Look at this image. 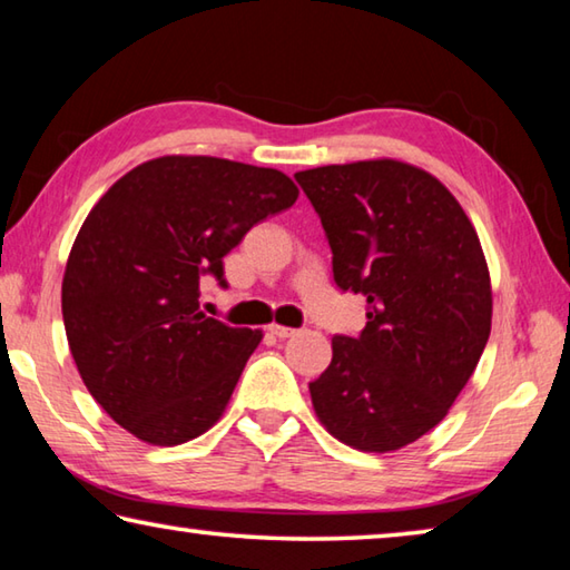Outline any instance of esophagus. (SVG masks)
<instances>
[{"instance_id": "esophagus-1", "label": "esophagus", "mask_w": 570, "mask_h": 570, "mask_svg": "<svg viewBox=\"0 0 570 570\" xmlns=\"http://www.w3.org/2000/svg\"><path fill=\"white\" fill-rule=\"evenodd\" d=\"M268 332H272L276 340H288V336L296 334V330H292V326H282V324H268Z\"/></svg>"}]
</instances>
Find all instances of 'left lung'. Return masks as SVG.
<instances>
[{
    "label": "left lung",
    "mask_w": 570,
    "mask_h": 570,
    "mask_svg": "<svg viewBox=\"0 0 570 570\" xmlns=\"http://www.w3.org/2000/svg\"><path fill=\"white\" fill-rule=\"evenodd\" d=\"M322 218L334 282L366 298L360 336H334L308 384L330 435L394 452L428 435L475 372L493 322V286L458 198L412 163L372 158L298 170Z\"/></svg>",
    "instance_id": "obj_1"
}]
</instances>
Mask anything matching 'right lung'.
<instances>
[{"instance_id": "1", "label": "right lung", "mask_w": 570, "mask_h": 570, "mask_svg": "<svg viewBox=\"0 0 570 570\" xmlns=\"http://www.w3.org/2000/svg\"><path fill=\"white\" fill-rule=\"evenodd\" d=\"M298 198L276 168L214 156H160L102 193L62 276V320L95 402L148 445L173 448L224 417L262 330L198 306L200 276L250 226Z\"/></svg>"}]
</instances>
